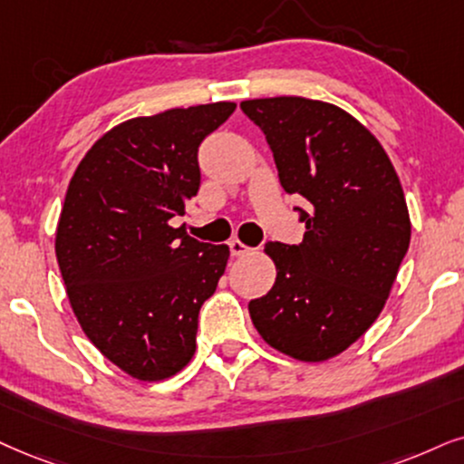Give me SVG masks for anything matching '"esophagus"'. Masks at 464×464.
<instances>
[{"mask_svg":"<svg viewBox=\"0 0 464 464\" xmlns=\"http://www.w3.org/2000/svg\"><path fill=\"white\" fill-rule=\"evenodd\" d=\"M228 248H231L233 256H246V255H250V252H252L250 246L239 242V239H231V242H228Z\"/></svg>","mask_w":464,"mask_h":464,"instance_id":"34e87169","label":"esophagus"}]
</instances>
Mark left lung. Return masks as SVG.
Listing matches in <instances>:
<instances>
[{
  "label": "left lung",
  "mask_w": 464,
  "mask_h": 464,
  "mask_svg": "<svg viewBox=\"0 0 464 464\" xmlns=\"http://www.w3.org/2000/svg\"><path fill=\"white\" fill-rule=\"evenodd\" d=\"M283 188L310 203L300 244H266L276 283L248 304L269 347L302 362L343 353L371 327L409 250L411 220L381 143L347 111L300 96L244 101Z\"/></svg>",
  "instance_id": "left-lung-1"
}]
</instances>
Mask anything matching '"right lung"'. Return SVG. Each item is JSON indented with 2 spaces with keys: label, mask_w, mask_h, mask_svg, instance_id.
<instances>
[{
  "label": "right lung",
  "mask_w": 464,
  "mask_h": 464,
  "mask_svg": "<svg viewBox=\"0 0 464 464\" xmlns=\"http://www.w3.org/2000/svg\"><path fill=\"white\" fill-rule=\"evenodd\" d=\"M233 111L212 102L134 117L98 139L70 179L55 236L70 306L96 349L139 381L192 360L198 310L225 274L227 244L169 220L197 197L198 145Z\"/></svg>",
  "instance_id": "1"
}]
</instances>
